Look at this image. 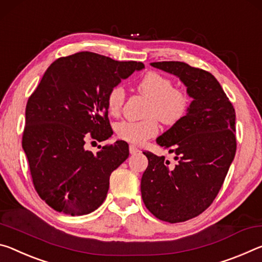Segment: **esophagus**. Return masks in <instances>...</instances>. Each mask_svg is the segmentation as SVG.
<instances>
[{
    "label": "esophagus",
    "mask_w": 262,
    "mask_h": 262,
    "mask_svg": "<svg viewBox=\"0 0 262 262\" xmlns=\"http://www.w3.org/2000/svg\"><path fill=\"white\" fill-rule=\"evenodd\" d=\"M128 149H130V154H132V156L139 152V148L134 146V145H130V147H128Z\"/></svg>",
    "instance_id": "34e87169"
}]
</instances>
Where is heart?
<instances>
[{
  "instance_id": "heart-1",
  "label": "heart",
  "mask_w": 262,
  "mask_h": 262,
  "mask_svg": "<svg viewBox=\"0 0 262 262\" xmlns=\"http://www.w3.org/2000/svg\"><path fill=\"white\" fill-rule=\"evenodd\" d=\"M140 93L151 98L146 116L149 118L140 122L122 121L116 125V134L128 143H144L159 131L157 118L167 125L181 121L189 108V97L184 92L175 89L171 80L160 73L149 72L138 84ZM125 101V92L122 85L111 88L106 96V106L113 116H117Z\"/></svg>"
}]
</instances>
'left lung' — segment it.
Here are the masks:
<instances>
[{
  "label": "left lung",
  "mask_w": 262,
  "mask_h": 262,
  "mask_svg": "<svg viewBox=\"0 0 262 262\" xmlns=\"http://www.w3.org/2000/svg\"><path fill=\"white\" fill-rule=\"evenodd\" d=\"M178 76L192 101L181 121L157 138L174 153L177 165L165 157L144 152L148 166L140 182L148 211L161 221L191 220L213 202L234 159L235 111L211 73L181 61L151 62Z\"/></svg>",
  "instance_id": "obj_1"
}]
</instances>
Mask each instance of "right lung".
Segmentation results:
<instances>
[{
  "label": "right lung",
  "mask_w": 262,
  "mask_h": 262,
  "mask_svg": "<svg viewBox=\"0 0 262 262\" xmlns=\"http://www.w3.org/2000/svg\"><path fill=\"white\" fill-rule=\"evenodd\" d=\"M143 68V62L79 52L57 59L42 75L25 109L22 145L33 186L55 211L87 215L105 200L128 145L117 140L94 154L84 148L85 135L98 141L111 137L108 93Z\"/></svg>",
  "instance_id": "obj_1"
}]
</instances>
